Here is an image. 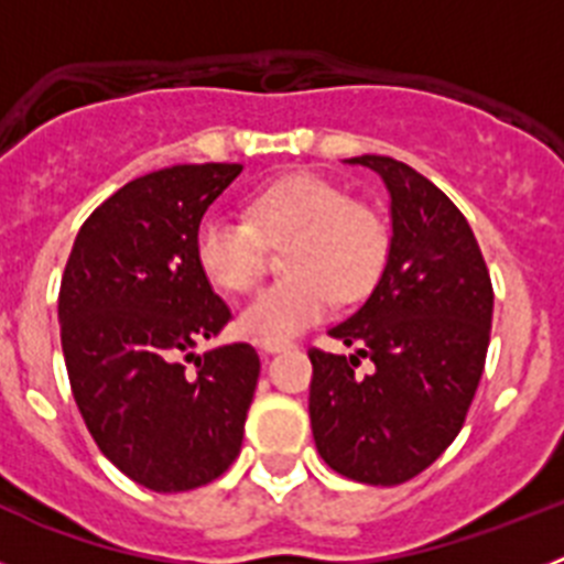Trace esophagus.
Returning a JSON list of instances; mask_svg holds the SVG:
<instances>
[{
	"label": "esophagus",
	"mask_w": 564,
	"mask_h": 564,
	"mask_svg": "<svg viewBox=\"0 0 564 564\" xmlns=\"http://www.w3.org/2000/svg\"><path fill=\"white\" fill-rule=\"evenodd\" d=\"M259 347H262V352H282V350H288V347H293V344L291 341H262Z\"/></svg>",
	"instance_id": "1"
}]
</instances>
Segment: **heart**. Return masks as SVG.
Instances as JSON below:
<instances>
[{
    "label": "heart",
    "mask_w": 564,
    "mask_h": 564,
    "mask_svg": "<svg viewBox=\"0 0 564 564\" xmlns=\"http://www.w3.org/2000/svg\"><path fill=\"white\" fill-rule=\"evenodd\" d=\"M265 248H282V282L239 313V330L285 341L338 302H361L381 282L392 234L372 206L350 200L322 174L293 172L251 194L242 220L206 214L194 231V262L212 288L248 293L265 273Z\"/></svg>",
    "instance_id": "b5f03b06"
}]
</instances>
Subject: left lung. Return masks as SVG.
<instances>
[{"mask_svg": "<svg viewBox=\"0 0 564 564\" xmlns=\"http://www.w3.org/2000/svg\"><path fill=\"white\" fill-rule=\"evenodd\" d=\"M350 163L390 188L392 248L381 282L330 330L377 364L311 347V426L341 477L398 486L430 468L466 423L486 367L495 291L475 231L423 174L383 154Z\"/></svg>", "mask_w": 564, "mask_h": 564, "instance_id": "obj_1", "label": "left lung"}]
</instances>
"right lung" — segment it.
I'll use <instances>...</instances> for the list:
<instances>
[{
	"mask_svg": "<svg viewBox=\"0 0 564 564\" xmlns=\"http://www.w3.org/2000/svg\"><path fill=\"white\" fill-rule=\"evenodd\" d=\"M239 172L186 163L134 177L84 220L64 268L58 322L78 412L98 449L158 495L206 486L237 460L257 390L251 344L192 352L231 322L194 262V231Z\"/></svg>",
	"mask_w": 564,
	"mask_h": 564,
	"instance_id": "right-lung-1",
	"label": "right lung"
}]
</instances>
